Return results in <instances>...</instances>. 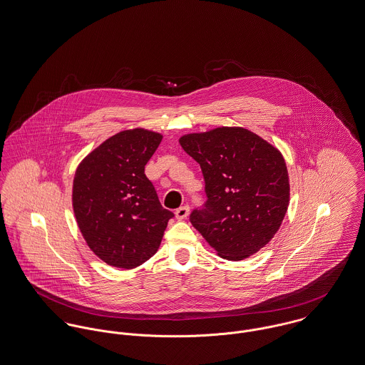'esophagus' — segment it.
Wrapping results in <instances>:
<instances>
[{"instance_id": "obj_1", "label": "esophagus", "mask_w": 365, "mask_h": 365, "mask_svg": "<svg viewBox=\"0 0 365 365\" xmlns=\"http://www.w3.org/2000/svg\"><path fill=\"white\" fill-rule=\"evenodd\" d=\"M189 212H190V208H189V205H183V207H180V208H178V210H176V212H175V217H176V220H179V221H183V220H186V218H187Z\"/></svg>"}]
</instances>
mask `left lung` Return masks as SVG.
<instances>
[{
	"instance_id": "1",
	"label": "left lung",
	"mask_w": 365,
	"mask_h": 365,
	"mask_svg": "<svg viewBox=\"0 0 365 365\" xmlns=\"http://www.w3.org/2000/svg\"><path fill=\"white\" fill-rule=\"evenodd\" d=\"M182 148L200 164L207 202L190 222L220 257L240 261L265 247L286 215L290 185L281 151L252 130L220 126L187 133Z\"/></svg>"
}]
</instances>
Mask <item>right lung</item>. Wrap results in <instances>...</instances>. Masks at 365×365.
I'll return each instance as SVG.
<instances>
[{
  "label": "right lung",
  "mask_w": 365,
  "mask_h": 365,
  "mask_svg": "<svg viewBox=\"0 0 365 365\" xmlns=\"http://www.w3.org/2000/svg\"><path fill=\"white\" fill-rule=\"evenodd\" d=\"M163 135L144 128L103 141L78 165L72 207L86 245L106 264L132 269L151 258L173 214L165 210L144 167Z\"/></svg>",
  "instance_id": "obj_1"
}]
</instances>
